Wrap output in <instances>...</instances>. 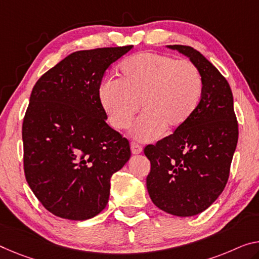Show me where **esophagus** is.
<instances>
[{"label":"esophagus","instance_id":"34e87169","mask_svg":"<svg viewBox=\"0 0 259 259\" xmlns=\"http://www.w3.org/2000/svg\"><path fill=\"white\" fill-rule=\"evenodd\" d=\"M131 149L133 154H140L142 152V147L137 142H131Z\"/></svg>","mask_w":259,"mask_h":259}]
</instances>
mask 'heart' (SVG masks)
<instances>
[{"label": "heart", "mask_w": 259, "mask_h": 259, "mask_svg": "<svg viewBox=\"0 0 259 259\" xmlns=\"http://www.w3.org/2000/svg\"><path fill=\"white\" fill-rule=\"evenodd\" d=\"M204 90L200 70L189 60L169 55L140 53L119 67L118 79L106 78L99 85V103L107 121L125 130L141 104L142 116L132 126L139 140L156 139L163 128H182L198 109Z\"/></svg>", "instance_id": "b5f03b06"}]
</instances>
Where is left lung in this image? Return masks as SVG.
<instances>
[{
    "instance_id": "obj_1",
    "label": "left lung",
    "mask_w": 259,
    "mask_h": 259,
    "mask_svg": "<svg viewBox=\"0 0 259 259\" xmlns=\"http://www.w3.org/2000/svg\"><path fill=\"white\" fill-rule=\"evenodd\" d=\"M200 70L204 90L192 118L143 152L150 161L147 190L158 208L193 217L208 208L228 182L238 140L233 93L224 75L200 52L174 45Z\"/></svg>"
}]
</instances>
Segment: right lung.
I'll return each instance as SVG.
<instances>
[{"label":"right lung","mask_w":259,"mask_h":259,"mask_svg":"<svg viewBox=\"0 0 259 259\" xmlns=\"http://www.w3.org/2000/svg\"><path fill=\"white\" fill-rule=\"evenodd\" d=\"M132 49L74 52L33 87L22 126L24 174L54 215L78 221L101 213L111 177L130 160V142L106 124L98 90L106 69Z\"/></svg>","instance_id":"right-lung-1"}]
</instances>
